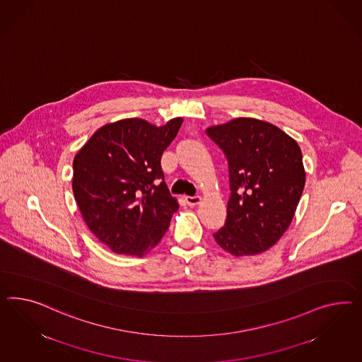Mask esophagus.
<instances>
[{
  "instance_id": "obj_1",
  "label": "esophagus",
  "mask_w": 362,
  "mask_h": 362,
  "mask_svg": "<svg viewBox=\"0 0 362 362\" xmlns=\"http://www.w3.org/2000/svg\"><path fill=\"white\" fill-rule=\"evenodd\" d=\"M202 196H186L187 204L189 206H195L202 203Z\"/></svg>"
}]
</instances>
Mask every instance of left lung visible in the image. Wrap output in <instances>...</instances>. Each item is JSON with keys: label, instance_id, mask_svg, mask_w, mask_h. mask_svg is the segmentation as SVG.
I'll list each match as a JSON object with an SVG mask.
<instances>
[{"label": "left lung", "instance_id": "left-lung-1", "mask_svg": "<svg viewBox=\"0 0 362 362\" xmlns=\"http://www.w3.org/2000/svg\"><path fill=\"white\" fill-rule=\"evenodd\" d=\"M206 132L229 165L230 196L216 243L235 257L262 253L293 221L305 183L302 150L284 130L257 118H233Z\"/></svg>", "mask_w": 362, "mask_h": 362}]
</instances>
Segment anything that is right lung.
<instances>
[{
	"label": "right lung",
	"instance_id": "right-lung-1",
	"mask_svg": "<svg viewBox=\"0 0 362 362\" xmlns=\"http://www.w3.org/2000/svg\"><path fill=\"white\" fill-rule=\"evenodd\" d=\"M183 118L156 127L125 118L96 130L74 158L72 191L98 241L117 255L144 257L179 208L167 188L160 158Z\"/></svg>",
	"mask_w": 362,
	"mask_h": 362
}]
</instances>
